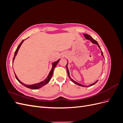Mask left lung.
Masks as SVG:
<instances>
[{
    "label": "left lung",
    "instance_id": "1",
    "mask_svg": "<svg viewBox=\"0 0 123 123\" xmlns=\"http://www.w3.org/2000/svg\"><path fill=\"white\" fill-rule=\"evenodd\" d=\"M84 36H85V37L87 39H88V40H90L91 42V43H94V44H96V45H98V48H99V49H100V50H101V51H102V53H101V54H102V55L104 57V56H103V52H102V50H101V49H100V47H99V44H98V42H96V41L95 40H94V39H93L92 38V37L90 36V35H88V34H84ZM67 65H68V62H67V65H66V68H67V72H68V76H69V79L71 80L73 83H74V84H76V85H79V86H81V87H90V86H93V85H94L95 83H96L98 81V80H96L95 82H94V83H93V84H91V85H89V86H85V85H81V84H79V83H77L76 81H74L73 79H72L71 78V77H70V73H69V70H68V67H67Z\"/></svg>",
    "mask_w": 123,
    "mask_h": 123
}]
</instances>
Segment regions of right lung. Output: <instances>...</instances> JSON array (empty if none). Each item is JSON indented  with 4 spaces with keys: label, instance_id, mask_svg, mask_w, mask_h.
<instances>
[{
    "label": "right lung",
    "instance_id": "right-lung-1",
    "mask_svg": "<svg viewBox=\"0 0 123 123\" xmlns=\"http://www.w3.org/2000/svg\"><path fill=\"white\" fill-rule=\"evenodd\" d=\"M24 40H25V39L23 40L22 41V42L20 43L19 44V46H18V47L17 48V49H16L15 52L14 58H13V63L14 59H15V56H16L17 54L18 50H19V49L20 48V46H21V44L23 43L24 42ZM60 59H59L58 61H56V62H54L52 63V69L51 70L50 73H49V75H48L47 77L46 78V79L45 80H43V81H41V82H40V83H37V84H33V85H29L25 84H24L23 83H22L21 81H20V80H19V79H18V77H17V76H16V75L15 74V72H14L15 75V77H16V79H17V80L18 81H19V82L20 84H21L22 85H24V86H25V87H27V88H28L31 89H33V90H35V89H39V88H40L41 87H42L43 86H44L45 85L47 84L49 82V81L50 80L52 76V75H53L54 69L55 67L56 66L57 64L58 63V62H59V60H60Z\"/></svg>",
    "mask_w": 123,
    "mask_h": 123
}]
</instances>
